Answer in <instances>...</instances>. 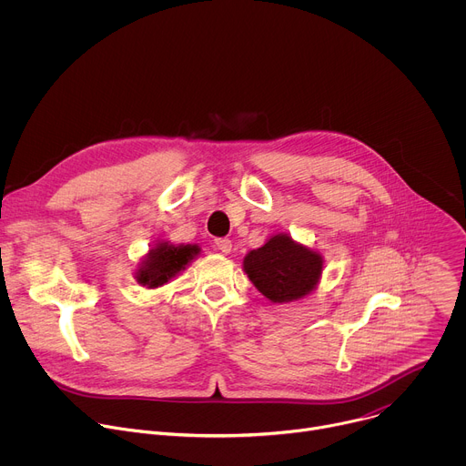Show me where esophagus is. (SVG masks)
Here are the masks:
<instances>
[{
  "instance_id": "esophagus-1",
  "label": "esophagus",
  "mask_w": 466,
  "mask_h": 466,
  "mask_svg": "<svg viewBox=\"0 0 466 466\" xmlns=\"http://www.w3.org/2000/svg\"><path fill=\"white\" fill-rule=\"evenodd\" d=\"M214 245H216L218 250H221V252H225V254L232 250V241L227 239V238H218V239H214Z\"/></svg>"
}]
</instances>
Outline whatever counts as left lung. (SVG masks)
<instances>
[{
	"instance_id": "1",
	"label": "left lung",
	"mask_w": 466,
	"mask_h": 466,
	"mask_svg": "<svg viewBox=\"0 0 466 466\" xmlns=\"http://www.w3.org/2000/svg\"><path fill=\"white\" fill-rule=\"evenodd\" d=\"M245 273L261 295L289 302L308 295L322 271L320 254L297 245L289 236H275L243 259Z\"/></svg>"
}]
</instances>
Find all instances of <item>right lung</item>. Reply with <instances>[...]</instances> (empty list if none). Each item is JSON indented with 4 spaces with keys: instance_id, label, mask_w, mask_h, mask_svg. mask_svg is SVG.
Wrapping results in <instances>:
<instances>
[{
    "instance_id": "obj_1",
    "label": "right lung",
    "mask_w": 466,
    "mask_h": 466,
    "mask_svg": "<svg viewBox=\"0 0 466 466\" xmlns=\"http://www.w3.org/2000/svg\"><path fill=\"white\" fill-rule=\"evenodd\" d=\"M198 252L195 245H167L160 243L157 248L151 250L149 258L146 259L144 268L138 271L137 280L147 288L164 286L169 279H173L178 271H182L187 261Z\"/></svg>"
}]
</instances>
